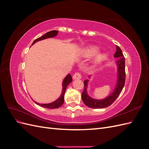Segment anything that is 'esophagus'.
Here are the masks:
<instances>
[{
    "instance_id": "1",
    "label": "esophagus",
    "mask_w": 149,
    "mask_h": 149,
    "mask_svg": "<svg viewBox=\"0 0 149 149\" xmlns=\"http://www.w3.org/2000/svg\"><path fill=\"white\" fill-rule=\"evenodd\" d=\"M81 75L79 73H76L74 74L73 76V79H81Z\"/></svg>"
}]
</instances>
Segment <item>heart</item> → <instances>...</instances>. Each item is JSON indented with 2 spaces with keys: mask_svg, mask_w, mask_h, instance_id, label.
<instances>
[{
  "mask_svg": "<svg viewBox=\"0 0 149 149\" xmlns=\"http://www.w3.org/2000/svg\"><path fill=\"white\" fill-rule=\"evenodd\" d=\"M99 51H100V48L96 46H89L87 48L83 49L82 52L83 55L85 57H89L93 56L97 54ZM108 55L106 53H101L97 55L94 60V65H99L103 61H104L106 60L107 59Z\"/></svg>",
  "mask_w": 149,
  "mask_h": 149,
  "instance_id": "heart-1",
  "label": "heart"
}]
</instances>
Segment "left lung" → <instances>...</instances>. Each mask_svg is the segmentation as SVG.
Here are the masks:
<instances>
[{
  "mask_svg": "<svg viewBox=\"0 0 149 149\" xmlns=\"http://www.w3.org/2000/svg\"><path fill=\"white\" fill-rule=\"evenodd\" d=\"M114 56L118 58L116 63L117 66V82L113 91L109 96L101 100H97L91 97L88 95L87 91L89 80L87 79L84 81V89L82 93V100L85 105L88 107L93 109H102L111 106L118 98L123 90L125 80V58L121 49L118 46H116V52ZM91 76H88L89 79H91Z\"/></svg>",
  "mask_w": 149,
  "mask_h": 149,
  "instance_id": "8db88e82",
  "label": "left lung"
}]
</instances>
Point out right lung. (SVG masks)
Returning <instances> with one entry per match:
<instances>
[{"label": "right lung", "instance_id": "add662e5", "mask_svg": "<svg viewBox=\"0 0 149 149\" xmlns=\"http://www.w3.org/2000/svg\"><path fill=\"white\" fill-rule=\"evenodd\" d=\"M58 33V31H57V30H52L50 31H48V32L46 33L45 34L42 36V37H40L38 38L37 39L35 40L33 43L31 44V45H34L36 42L40 41V40H45V39L49 38L55 37L57 35ZM71 82H72V77H71V74H67V76L64 78L63 81V83H62V88H62V93H61V96H60V97H58L57 100H55V101H53L50 103H48V104H40L35 101H33L36 104H37L42 106V107H43L48 108V109H56V108L60 107V106H62V104L64 102V95H65V91L67 88V86Z\"/></svg>", "mask_w": 149, "mask_h": 149}]
</instances>
